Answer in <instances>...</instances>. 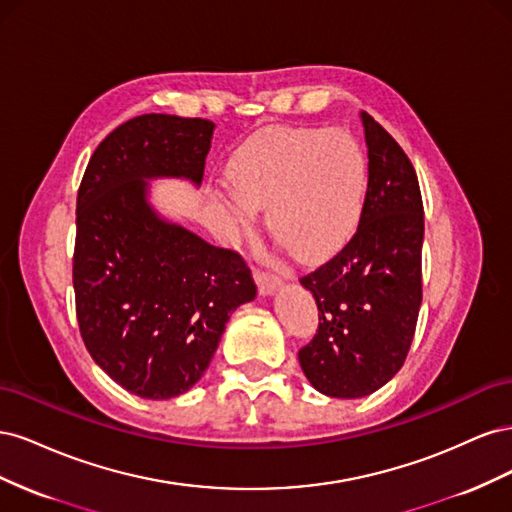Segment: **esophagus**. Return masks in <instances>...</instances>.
<instances>
[{
	"mask_svg": "<svg viewBox=\"0 0 512 512\" xmlns=\"http://www.w3.org/2000/svg\"><path fill=\"white\" fill-rule=\"evenodd\" d=\"M256 282H258V288L262 294H271L277 286L282 284V280L277 275L262 273V271H256Z\"/></svg>",
	"mask_w": 512,
	"mask_h": 512,
	"instance_id": "esophagus-1",
	"label": "esophagus"
}]
</instances>
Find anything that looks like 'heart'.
<instances>
[{
    "mask_svg": "<svg viewBox=\"0 0 512 512\" xmlns=\"http://www.w3.org/2000/svg\"><path fill=\"white\" fill-rule=\"evenodd\" d=\"M230 185H215L213 198L232 237L267 224L301 258L342 247L359 226L367 192V158L344 130L288 128L245 143L228 162Z\"/></svg>",
    "mask_w": 512,
    "mask_h": 512,
    "instance_id": "heart-1",
    "label": "heart"
}]
</instances>
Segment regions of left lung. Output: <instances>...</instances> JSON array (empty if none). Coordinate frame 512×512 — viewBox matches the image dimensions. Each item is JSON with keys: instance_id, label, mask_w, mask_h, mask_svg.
<instances>
[{"instance_id": "1", "label": "left lung", "mask_w": 512, "mask_h": 512, "mask_svg": "<svg viewBox=\"0 0 512 512\" xmlns=\"http://www.w3.org/2000/svg\"><path fill=\"white\" fill-rule=\"evenodd\" d=\"M367 194L356 235L327 265L301 277L318 305V333L299 350L314 389L359 399L382 389L410 350L421 309L423 198L395 138L361 111Z\"/></svg>"}]
</instances>
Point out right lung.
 <instances>
[{
  "instance_id": "add662e5",
  "label": "right lung",
  "mask_w": 512,
  "mask_h": 512,
  "mask_svg": "<svg viewBox=\"0 0 512 512\" xmlns=\"http://www.w3.org/2000/svg\"><path fill=\"white\" fill-rule=\"evenodd\" d=\"M215 123L149 113L91 156L76 198V316L91 359L143 399L188 393L232 312L256 299L237 252L164 218L151 181L200 188Z\"/></svg>"
}]
</instances>
